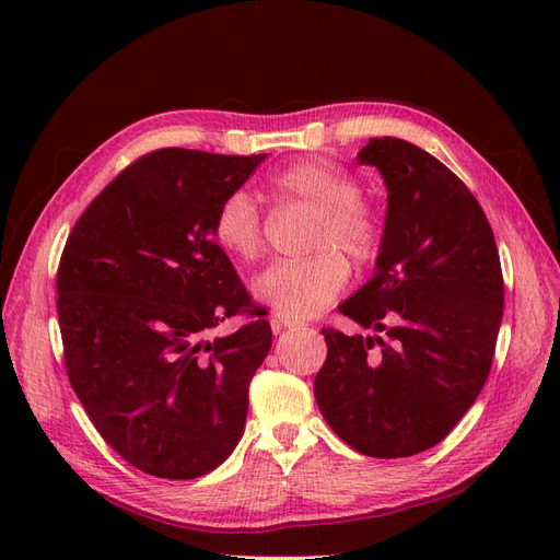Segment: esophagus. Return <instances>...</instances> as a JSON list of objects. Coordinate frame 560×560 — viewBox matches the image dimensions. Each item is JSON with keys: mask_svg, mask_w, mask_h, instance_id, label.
<instances>
[{"mask_svg": "<svg viewBox=\"0 0 560 560\" xmlns=\"http://www.w3.org/2000/svg\"><path fill=\"white\" fill-rule=\"evenodd\" d=\"M270 325H273V331L278 334V331H282V329H287V327L301 325V322H299L296 317H292V315H287V313H276V317L270 319Z\"/></svg>", "mask_w": 560, "mask_h": 560, "instance_id": "34e87169", "label": "esophagus"}]
</instances>
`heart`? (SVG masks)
<instances>
[{
  "mask_svg": "<svg viewBox=\"0 0 560 560\" xmlns=\"http://www.w3.org/2000/svg\"><path fill=\"white\" fill-rule=\"evenodd\" d=\"M280 206L311 210L303 249L308 257L278 261L254 282L268 306L292 317L327 308L350 278V257L366 266L383 247V222L376 208L360 198V186L329 161H299L268 182ZM212 238L233 259L252 264L266 252V226L257 202L245 191L229 194L212 217Z\"/></svg>",
  "mask_w": 560,
  "mask_h": 560,
  "instance_id": "heart-1",
  "label": "heart"
}]
</instances>
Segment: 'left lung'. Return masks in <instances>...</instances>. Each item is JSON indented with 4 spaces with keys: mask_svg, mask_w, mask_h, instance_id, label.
Segmentation results:
<instances>
[{
    "mask_svg": "<svg viewBox=\"0 0 560 560\" xmlns=\"http://www.w3.org/2000/svg\"><path fill=\"white\" fill-rule=\"evenodd\" d=\"M360 163L387 186L376 273L338 311L381 336L322 329L315 401L348 446L371 457L432 448L493 366L504 280L493 229L448 167L411 142L371 138Z\"/></svg>",
    "mask_w": 560,
    "mask_h": 560,
    "instance_id": "1",
    "label": "left lung"
}]
</instances>
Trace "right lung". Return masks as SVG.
Masks as SVG:
<instances>
[{"label":"right lung","mask_w":560,"mask_h":560,"mask_svg":"<svg viewBox=\"0 0 560 560\" xmlns=\"http://www.w3.org/2000/svg\"><path fill=\"white\" fill-rule=\"evenodd\" d=\"M266 156L149 151L65 243L56 303L67 378L100 436L151 477H202L243 436L273 331L214 243L212 217ZM235 314L246 325L210 342Z\"/></svg>","instance_id":"right-lung-1"}]
</instances>
